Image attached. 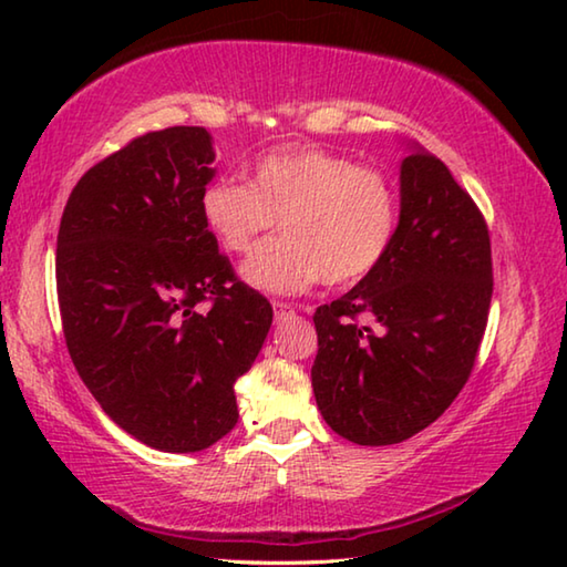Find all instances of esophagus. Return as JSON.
I'll use <instances>...</instances> for the list:
<instances>
[{
  "instance_id": "1",
  "label": "esophagus",
  "mask_w": 567,
  "mask_h": 567,
  "mask_svg": "<svg viewBox=\"0 0 567 567\" xmlns=\"http://www.w3.org/2000/svg\"><path fill=\"white\" fill-rule=\"evenodd\" d=\"M275 322H285L287 318H292L295 315V307L287 305V302H275Z\"/></svg>"
}]
</instances>
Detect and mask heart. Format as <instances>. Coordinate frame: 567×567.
<instances>
[{
  "mask_svg": "<svg viewBox=\"0 0 567 567\" xmlns=\"http://www.w3.org/2000/svg\"><path fill=\"white\" fill-rule=\"evenodd\" d=\"M199 217L235 255L280 219L282 237L257 245L239 275L260 292L300 295L320 280L352 285L375 270L395 239L400 205L385 172L300 145L255 159L247 185L209 182Z\"/></svg>",
  "mask_w": 567,
  "mask_h": 567,
  "instance_id": "b5f03b06",
  "label": "heart"
}]
</instances>
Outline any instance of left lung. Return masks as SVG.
Returning a JSON list of instances; mask_svg holds the SVG:
<instances>
[{
	"label": "left lung",
	"mask_w": 567,
	"mask_h": 567,
	"mask_svg": "<svg viewBox=\"0 0 567 567\" xmlns=\"http://www.w3.org/2000/svg\"><path fill=\"white\" fill-rule=\"evenodd\" d=\"M491 297L483 215L443 162L410 145L385 260L312 318V390L324 422L358 445H395L425 430L473 372Z\"/></svg>",
	"instance_id": "left-lung-1"
}]
</instances>
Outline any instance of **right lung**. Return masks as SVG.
Returning <instances> with one entry per match:
<instances>
[{"label":"right lung","instance_id":"right-lung-1","mask_svg":"<svg viewBox=\"0 0 567 567\" xmlns=\"http://www.w3.org/2000/svg\"><path fill=\"white\" fill-rule=\"evenodd\" d=\"M213 162L205 127L142 134L76 182L56 235L74 368L124 433L162 453H197L235 427V382L272 324L199 217Z\"/></svg>","mask_w":567,"mask_h":567}]
</instances>
